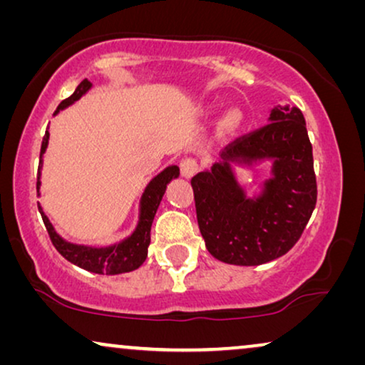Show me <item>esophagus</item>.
<instances>
[{
    "label": "esophagus",
    "mask_w": 365,
    "mask_h": 365,
    "mask_svg": "<svg viewBox=\"0 0 365 365\" xmlns=\"http://www.w3.org/2000/svg\"><path fill=\"white\" fill-rule=\"evenodd\" d=\"M199 171V161L196 158H184L181 161V173L184 178H192Z\"/></svg>",
    "instance_id": "1"
}]
</instances>
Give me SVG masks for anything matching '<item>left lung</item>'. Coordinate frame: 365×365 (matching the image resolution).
I'll return each mask as SVG.
<instances>
[{
  "label": "left lung",
  "mask_w": 365,
  "mask_h": 365,
  "mask_svg": "<svg viewBox=\"0 0 365 365\" xmlns=\"http://www.w3.org/2000/svg\"><path fill=\"white\" fill-rule=\"evenodd\" d=\"M267 124L242 134L222 151L224 163L191 179L199 231L207 251L236 266L281 257L302 236L317 201L312 144L299 108L272 109ZM274 157V178L261 198L243 197L227 160Z\"/></svg>",
  "instance_id": "obj_1"
}]
</instances>
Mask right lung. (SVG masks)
Instances as JSON below:
<instances>
[{
    "instance_id": "right-lung-1",
    "label": "right lung",
    "mask_w": 365,
    "mask_h": 365,
    "mask_svg": "<svg viewBox=\"0 0 365 365\" xmlns=\"http://www.w3.org/2000/svg\"><path fill=\"white\" fill-rule=\"evenodd\" d=\"M91 88V83L88 79H83L79 83L71 96L64 99V101L59 103V106L54 114H56L59 109L69 106V104L78 101L79 98L83 96L88 89ZM49 133L46 131L43 136L41 143V154L48 146ZM39 164H41V159H39ZM179 176V168L171 166L166 168L161 174H158L156 178L149 182L146 191L143 194L141 199V217H139L138 229L134 231L131 237H128L126 241L116 244V246L108 247V249H94V247H86V246H76V244H69L63 241L61 237L54 232V229L49 222V219L44 216L41 206L38 204L39 212H41L43 222L46 226V231L49 234V239H51L53 246L56 247V251L61 254L64 259H68L69 262L76 264V266L86 269L89 272L96 274H108V276H114V274H123L138 269L141 264L146 261L148 257V246L151 242V224L154 219V214L158 211L159 202H161L163 194L166 191L168 182L171 181L173 178ZM36 189H39V178L36 182Z\"/></svg>"
}]
</instances>
